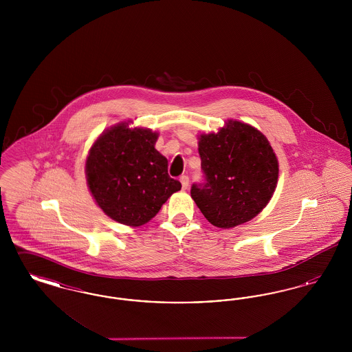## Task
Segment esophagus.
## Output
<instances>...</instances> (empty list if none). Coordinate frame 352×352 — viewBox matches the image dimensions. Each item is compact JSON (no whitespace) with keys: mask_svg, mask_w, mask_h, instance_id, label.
<instances>
[{"mask_svg":"<svg viewBox=\"0 0 352 352\" xmlns=\"http://www.w3.org/2000/svg\"><path fill=\"white\" fill-rule=\"evenodd\" d=\"M179 181H181V184H182V188H184V190H187L188 184H190V179H188V177H187V175H182V177L179 178Z\"/></svg>","mask_w":352,"mask_h":352,"instance_id":"34e87169","label":"esophagus"}]
</instances>
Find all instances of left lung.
Wrapping results in <instances>:
<instances>
[{"mask_svg": "<svg viewBox=\"0 0 352 352\" xmlns=\"http://www.w3.org/2000/svg\"><path fill=\"white\" fill-rule=\"evenodd\" d=\"M206 175L192 184L191 198L219 228H234L257 217L272 199L278 160L268 138L247 122L228 120L218 132L198 135Z\"/></svg>", "mask_w": 352, "mask_h": 352, "instance_id": "left-lung-1", "label": "left lung"}]
</instances>
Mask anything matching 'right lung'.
I'll return each mask as SVG.
<instances>
[{"label":"right lung","instance_id":"obj_1","mask_svg":"<svg viewBox=\"0 0 352 352\" xmlns=\"http://www.w3.org/2000/svg\"><path fill=\"white\" fill-rule=\"evenodd\" d=\"M122 121L105 129L85 160V178L102 212L124 226L154 218L182 184L170 178L168 160L155 149L160 134Z\"/></svg>","mask_w":352,"mask_h":352}]
</instances>
